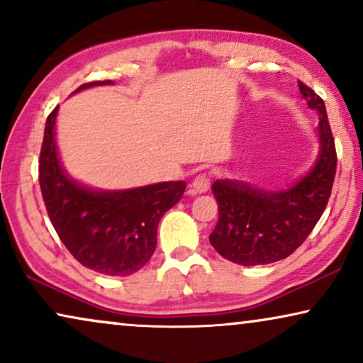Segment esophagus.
<instances>
[{
  "label": "esophagus",
  "mask_w": 363,
  "mask_h": 363,
  "mask_svg": "<svg viewBox=\"0 0 363 363\" xmlns=\"http://www.w3.org/2000/svg\"><path fill=\"white\" fill-rule=\"evenodd\" d=\"M210 185H211V173H208V172L198 173V175L193 178V182H191V188L196 193H205L208 188H210Z\"/></svg>",
  "instance_id": "obj_1"
}]
</instances>
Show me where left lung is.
<instances>
[{"label": "left lung", "instance_id": "obj_1", "mask_svg": "<svg viewBox=\"0 0 363 363\" xmlns=\"http://www.w3.org/2000/svg\"><path fill=\"white\" fill-rule=\"evenodd\" d=\"M297 84L307 106L319 112L320 152L312 170L282 191H262L231 180H216L211 186L218 223L210 242L236 264H269L291 256L314 230L330 198L337 153L325 104L304 82Z\"/></svg>", "mask_w": 363, "mask_h": 363}]
</instances>
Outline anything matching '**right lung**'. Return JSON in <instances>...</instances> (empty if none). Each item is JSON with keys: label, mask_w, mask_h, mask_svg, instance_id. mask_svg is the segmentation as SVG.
<instances>
[{"label": "right lung", "mask_w": 363, "mask_h": 363, "mask_svg": "<svg viewBox=\"0 0 363 363\" xmlns=\"http://www.w3.org/2000/svg\"><path fill=\"white\" fill-rule=\"evenodd\" d=\"M112 84L96 81L82 89ZM49 113L39 155V185L49 220L69 252L89 269L107 276H130L142 269L157 247L160 218L185 193V182H163L122 191H97L64 173L57 158Z\"/></svg>", "instance_id": "obj_1"}]
</instances>
